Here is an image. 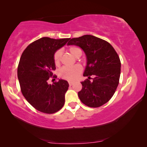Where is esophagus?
Listing matches in <instances>:
<instances>
[{"mask_svg":"<svg viewBox=\"0 0 147 147\" xmlns=\"http://www.w3.org/2000/svg\"><path fill=\"white\" fill-rule=\"evenodd\" d=\"M68 83H69V86H72L74 84V82H71V81H69V82H68Z\"/></svg>","mask_w":147,"mask_h":147,"instance_id":"34e87169","label":"esophagus"}]
</instances>
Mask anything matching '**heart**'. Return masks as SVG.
<instances>
[{"label":"heart","instance_id":"1","mask_svg":"<svg viewBox=\"0 0 147 147\" xmlns=\"http://www.w3.org/2000/svg\"><path fill=\"white\" fill-rule=\"evenodd\" d=\"M67 51L71 54L74 57L78 58L82 55V51L81 49L75 45L69 46L67 48ZM62 53L61 50H57L53 54V59L54 64L58 66L61 63ZM82 71V67L80 65H76L72 67H63L59 71V77L62 79L68 80V81H74L79 77L80 74Z\"/></svg>","mask_w":147,"mask_h":147}]
</instances>
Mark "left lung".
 Instances as JSON below:
<instances>
[{"mask_svg":"<svg viewBox=\"0 0 147 147\" xmlns=\"http://www.w3.org/2000/svg\"><path fill=\"white\" fill-rule=\"evenodd\" d=\"M67 45L79 46L87 57L84 76L88 79L81 82L80 100L92 108L104 105L111 99L119 84L121 63L118 53L108 42L90 35L72 38Z\"/></svg>","mask_w":147,"mask_h":147,"instance_id":"8db88e82","label":"left lung"}]
</instances>
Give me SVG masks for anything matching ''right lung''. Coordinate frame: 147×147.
<instances>
[{
	"label": "right lung",
	"instance_id": "obj_1",
	"mask_svg": "<svg viewBox=\"0 0 147 147\" xmlns=\"http://www.w3.org/2000/svg\"><path fill=\"white\" fill-rule=\"evenodd\" d=\"M70 38L55 39L43 37L29 44L24 50L17 68V76L22 94L38 111L53 114L65 103V94L69 87L67 81L59 80L48 84L55 70L53 56Z\"/></svg>",
	"mask_w": 147,
	"mask_h": 147
}]
</instances>
